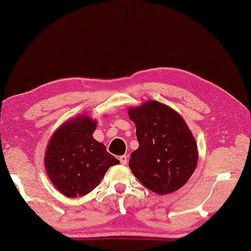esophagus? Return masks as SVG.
<instances>
[{
  "mask_svg": "<svg viewBox=\"0 0 251 251\" xmlns=\"http://www.w3.org/2000/svg\"><path fill=\"white\" fill-rule=\"evenodd\" d=\"M119 159H120V162H121L122 165H126V164H127V156H126V155L120 156Z\"/></svg>",
  "mask_w": 251,
  "mask_h": 251,
  "instance_id": "34e87169",
  "label": "esophagus"
}]
</instances>
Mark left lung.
<instances>
[{"label": "left lung", "instance_id": "obj_1", "mask_svg": "<svg viewBox=\"0 0 251 251\" xmlns=\"http://www.w3.org/2000/svg\"><path fill=\"white\" fill-rule=\"evenodd\" d=\"M128 115L139 142V148L130 154L131 173L158 195L179 190L199 161L195 139L182 116L155 100L129 108Z\"/></svg>", "mask_w": 251, "mask_h": 251}]
</instances>
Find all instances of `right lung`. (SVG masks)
<instances>
[{"label":"right lung","mask_w":251,"mask_h":251,"mask_svg":"<svg viewBox=\"0 0 251 251\" xmlns=\"http://www.w3.org/2000/svg\"><path fill=\"white\" fill-rule=\"evenodd\" d=\"M96 121L79 115L66 122L51 136L45 152V169L55 188L68 197L88 194L111 166L119 164L93 138Z\"/></svg>","instance_id":"add662e5"}]
</instances>
